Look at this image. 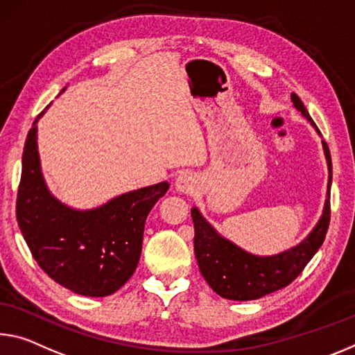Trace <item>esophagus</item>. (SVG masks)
<instances>
[{"label": "esophagus", "mask_w": 355, "mask_h": 355, "mask_svg": "<svg viewBox=\"0 0 355 355\" xmlns=\"http://www.w3.org/2000/svg\"><path fill=\"white\" fill-rule=\"evenodd\" d=\"M196 178L191 172H182L175 180V188L182 193H193L196 188Z\"/></svg>", "instance_id": "esophagus-1"}]
</instances>
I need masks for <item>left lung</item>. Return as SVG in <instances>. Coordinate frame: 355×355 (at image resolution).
I'll list each match as a JSON object with an SVG mask.
<instances>
[{
    "label": "left lung",
    "mask_w": 355,
    "mask_h": 355,
    "mask_svg": "<svg viewBox=\"0 0 355 355\" xmlns=\"http://www.w3.org/2000/svg\"><path fill=\"white\" fill-rule=\"evenodd\" d=\"M294 107L316 128L306 107L295 93L291 94ZM320 134V132H319ZM322 147L329 166L327 199L322 216L308 237L294 248L273 256H254L241 250L232 241L219 235L210 223L200 215L198 208H191L194 223V252L200 273L218 295L229 300H256L291 284L316 254L324 243L330 223V187H331V157L327 144Z\"/></svg>",
    "instance_id": "left-lung-1"
}]
</instances>
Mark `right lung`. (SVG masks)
Here are the masks:
<instances>
[{
  "label": "right lung",
  "mask_w": 355,
  "mask_h": 355,
  "mask_svg": "<svg viewBox=\"0 0 355 355\" xmlns=\"http://www.w3.org/2000/svg\"><path fill=\"white\" fill-rule=\"evenodd\" d=\"M28 132L17 194V223L44 272L76 294L105 297L136 272L145 219L168 183L116 196L92 210H76L53 198L42 177L37 120Z\"/></svg>",
  "instance_id": "add662e5"
}]
</instances>
